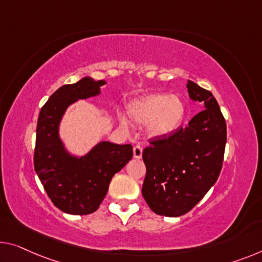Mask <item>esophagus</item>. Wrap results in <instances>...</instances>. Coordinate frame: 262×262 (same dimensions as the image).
I'll use <instances>...</instances> for the list:
<instances>
[{
	"label": "esophagus",
	"mask_w": 262,
	"mask_h": 262,
	"mask_svg": "<svg viewBox=\"0 0 262 262\" xmlns=\"http://www.w3.org/2000/svg\"><path fill=\"white\" fill-rule=\"evenodd\" d=\"M133 154H134L135 159H141L142 158V147L135 146L134 149H133Z\"/></svg>",
	"instance_id": "34e87169"
}]
</instances>
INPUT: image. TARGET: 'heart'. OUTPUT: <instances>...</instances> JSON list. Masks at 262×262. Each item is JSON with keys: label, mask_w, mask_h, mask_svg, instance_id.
I'll return each mask as SVG.
<instances>
[{"label": "heart", "mask_w": 262, "mask_h": 262, "mask_svg": "<svg viewBox=\"0 0 262 262\" xmlns=\"http://www.w3.org/2000/svg\"><path fill=\"white\" fill-rule=\"evenodd\" d=\"M186 112L180 97L168 94H151L128 107L130 119L138 124H148L150 134L159 138L177 132L185 121Z\"/></svg>", "instance_id": "obj_1"}]
</instances>
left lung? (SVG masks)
Instances as JSON below:
<instances>
[{"label": "left lung", "mask_w": 262, "mask_h": 262, "mask_svg": "<svg viewBox=\"0 0 262 262\" xmlns=\"http://www.w3.org/2000/svg\"><path fill=\"white\" fill-rule=\"evenodd\" d=\"M189 97L205 109L186 128L151 140L142 159L147 173L142 195L150 209L170 217L188 213L216 182L222 168L227 128L209 91L188 81Z\"/></svg>", "instance_id": "left-lung-1"}]
</instances>
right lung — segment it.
Segmentation results:
<instances>
[{"label":"right lung","mask_w":262,"mask_h":262,"mask_svg":"<svg viewBox=\"0 0 262 262\" xmlns=\"http://www.w3.org/2000/svg\"><path fill=\"white\" fill-rule=\"evenodd\" d=\"M106 81L83 77L64 84L41 108L36 128L34 167L45 190L62 212L74 215L94 213L108 192L112 178L133 158L132 144L102 141L83 156L70 154L60 138V123L77 100L99 95Z\"/></svg>","instance_id":"right-lung-1"}]
</instances>
